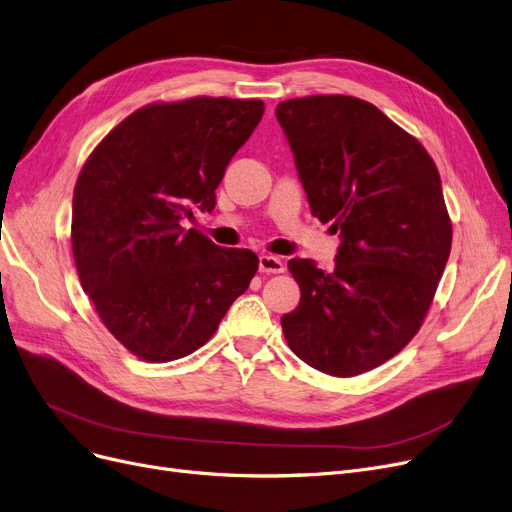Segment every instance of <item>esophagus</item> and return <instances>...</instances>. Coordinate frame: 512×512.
Returning a JSON list of instances; mask_svg holds the SVG:
<instances>
[{"instance_id": "1", "label": "esophagus", "mask_w": 512, "mask_h": 512, "mask_svg": "<svg viewBox=\"0 0 512 512\" xmlns=\"http://www.w3.org/2000/svg\"><path fill=\"white\" fill-rule=\"evenodd\" d=\"M259 272L261 274H282L284 261L276 255H261L259 257Z\"/></svg>"}]
</instances>
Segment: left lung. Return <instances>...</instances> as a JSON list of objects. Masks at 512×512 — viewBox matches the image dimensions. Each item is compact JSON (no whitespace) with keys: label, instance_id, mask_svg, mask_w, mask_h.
Segmentation results:
<instances>
[{"label":"left lung","instance_id":"8db88e82","mask_svg":"<svg viewBox=\"0 0 512 512\" xmlns=\"http://www.w3.org/2000/svg\"><path fill=\"white\" fill-rule=\"evenodd\" d=\"M311 215L339 232L335 270L291 259L301 288L282 316L288 347L311 368L355 376L391 360L418 332L452 249L439 171L422 144L353 96L276 108Z\"/></svg>","mask_w":512,"mask_h":512}]
</instances>
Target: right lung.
Masks as SVG:
<instances>
[{"label":"right lung","mask_w":512,"mask_h":512,"mask_svg":"<svg viewBox=\"0 0 512 512\" xmlns=\"http://www.w3.org/2000/svg\"><path fill=\"white\" fill-rule=\"evenodd\" d=\"M261 100L190 98L148 104L85 161L73 194L71 242L83 291L113 337L146 362L203 347L247 291L259 259L184 230L263 115Z\"/></svg>","instance_id":"add662e5"}]
</instances>
